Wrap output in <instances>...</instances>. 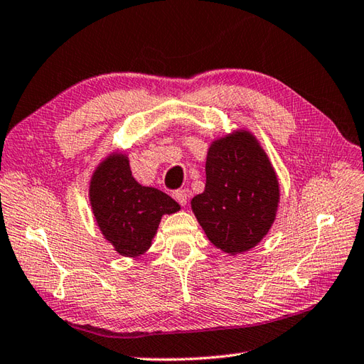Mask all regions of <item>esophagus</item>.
<instances>
[{"label": "esophagus", "instance_id": "34e87169", "mask_svg": "<svg viewBox=\"0 0 364 364\" xmlns=\"http://www.w3.org/2000/svg\"><path fill=\"white\" fill-rule=\"evenodd\" d=\"M173 196L181 205H185V204H187V200H188V191L187 190H177V191H174Z\"/></svg>", "mask_w": 364, "mask_h": 364}]
</instances>
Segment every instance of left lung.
Listing matches in <instances>:
<instances>
[{"instance_id": "left-lung-1", "label": "left lung", "mask_w": 364, "mask_h": 364, "mask_svg": "<svg viewBox=\"0 0 364 364\" xmlns=\"http://www.w3.org/2000/svg\"><path fill=\"white\" fill-rule=\"evenodd\" d=\"M205 176V190L191 199V208L207 238L228 254L257 246L276 220L279 182L255 136L237 131L213 141Z\"/></svg>"}]
</instances>
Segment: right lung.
Masks as SVG:
<instances>
[{"label":"right lung","instance_id":"right-lung-1","mask_svg":"<svg viewBox=\"0 0 364 364\" xmlns=\"http://www.w3.org/2000/svg\"><path fill=\"white\" fill-rule=\"evenodd\" d=\"M90 204L102 235L124 257H139L148 250L161 216L181 208L166 193L136 182L127 157L118 152L96 168Z\"/></svg>","mask_w":364,"mask_h":364}]
</instances>
